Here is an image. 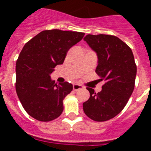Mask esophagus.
I'll list each match as a JSON object with an SVG mask.
<instances>
[{"mask_svg":"<svg viewBox=\"0 0 151 151\" xmlns=\"http://www.w3.org/2000/svg\"><path fill=\"white\" fill-rule=\"evenodd\" d=\"M83 88V86L81 85H78V84H74L73 85V89L74 91H78V90H80V89H82Z\"/></svg>","mask_w":151,"mask_h":151,"instance_id":"1","label":"esophagus"}]
</instances>
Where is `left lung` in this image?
Listing matches in <instances>:
<instances>
[{
	"mask_svg": "<svg viewBox=\"0 0 151 151\" xmlns=\"http://www.w3.org/2000/svg\"><path fill=\"white\" fill-rule=\"evenodd\" d=\"M98 55L96 73L104 81L101 92L87 88L90 98L83 110L95 122H106L117 116L128 103L135 87L136 65L132 49L117 37L88 34L84 38Z\"/></svg>",
	"mask_w": 151,
	"mask_h": 151,
	"instance_id": "obj_1",
	"label": "left lung"
}]
</instances>
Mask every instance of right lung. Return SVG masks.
<instances>
[{"label": "right lung", "instance_id": "right-lung-1", "mask_svg": "<svg viewBox=\"0 0 151 151\" xmlns=\"http://www.w3.org/2000/svg\"><path fill=\"white\" fill-rule=\"evenodd\" d=\"M85 33L48 29L39 33L22 48L16 61L15 90L24 110L41 122L59 117L63 101L73 90L68 82L57 85L51 73L63 64L69 49L83 38Z\"/></svg>", "mask_w": 151, "mask_h": 151}]
</instances>
